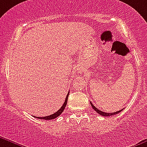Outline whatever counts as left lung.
<instances>
[{"label": "left lung", "instance_id": "1", "mask_svg": "<svg viewBox=\"0 0 147 147\" xmlns=\"http://www.w3.org/2000/svg\"><path fill=\"white\" fill-rule=\"evenodd\" d=\"M90 103H91V105H92V108H93V109L96 112V113H98L99 114H100L101 116H113V115H115V114H117V113H120L121 111H122V110H120V111H116V112H114V113H105V112H103V111H100L99 109H97V108H96V107L94 106V105H93V104H92L91 102H90Z\"/></svg>", "mask_w": 147, "mask_h": 147}]
</instances>
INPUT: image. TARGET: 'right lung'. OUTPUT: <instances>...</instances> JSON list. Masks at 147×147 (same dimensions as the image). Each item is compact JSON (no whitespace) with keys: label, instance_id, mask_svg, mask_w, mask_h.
<instances>
[{"label":"right lung","instance_id":"right-lung-1","mask_svg":"<svg viewBox=\"0 0 147 147\" xmlns=\"http://www.w3.org/2000/svg\"><path fill=\"white\" fill-rule=\"evenodd\" d=\"M69 94H67V96H66V99H65V101H64V104H63V105H62L60 109L58 111H56L55 113H54L53 114H51L50 115V116H43V117H37V116H34V117H36V118L37 119H45V120H51V119H55L56 117H58L59 116H60L61 114V113L63 111H64V108H65L66 105H67V100H68V96H69Z\"/></svg>","mask_w":147,"mask_h":147}]
</instances>
